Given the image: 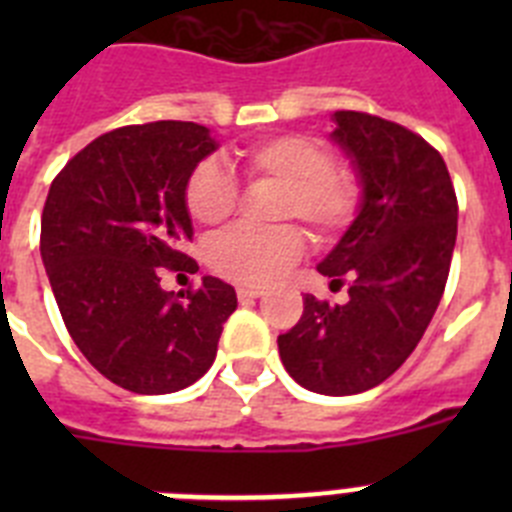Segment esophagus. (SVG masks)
Here are the masks:
<instances>
[{
  "mask_svg": "<svg viewBox=\"0 0 512 512\" xmlns=\"http://www.w3.org/2000/svg\"><path fill=\"white\" fill-rule=\"evenodd\" d=\"M238 292V300L246 302V300H256V297L264 295V289L261 287H251V284H241V287L235 289Z\"/></svg>",
  "mask_w": 512,
  "mask_h": 512,
  "instance_id": "esophagus-1",
  "label": "esophagus"
}]
</instances>
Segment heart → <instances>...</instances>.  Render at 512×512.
Listing matches in <instances>:
<instances>
[{
	"label": "heart",
	"mask_w": 512,
	"mask_h": 512,
	"mask_svg": "<svg viewBox=\"0 0 512 512\" xmlns=\"http://www.w3.org/2000/svg\"><path fill=\"white\" fill-rule=\"evenodd\" d=\"M241 169L251 179L282 184L277 220H302L315 235L341 230L354 217L359 189L346 171L333 166L328 148L307 135H274L241 153ZM238 202V187L225 166L202 161L184 184V205L197 225L228 223ZM305 251L297 228H235L220 235L207 251L212 269L233 282L269 284L279 279Z\"/></svg>",
	"instance_id": "heart-1"
}]
</instances>
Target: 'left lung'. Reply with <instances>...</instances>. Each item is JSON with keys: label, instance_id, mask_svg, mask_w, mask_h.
<instances>
[{"label": "left lung", "instance_id": "8db88e82", "mask_svg": "<svg viewBox=\"0 0 512 512\" xmlns=\"http://www.w3.org/2000/svg\"><path fill=\"white\" fill-rule=\"evenodd\" d=\"M330 120L361 200L318 271L338 287L351 279L348 302L305 295L300 323L277 343L297 384L343 397L382 384L423 338L449 279L459 207L441 153L420 135L364 112Z\"/></svg>", "mask_w": 512, "mask_h": 512}]
</instances>
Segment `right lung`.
<instances>
[{"mask_svg": "<svg viewBox=\"0 0 512 512\" xmlns=\"http://www.w3.org/2000/svg\"><path fill=\"white\" fill-rule=\"evenodd\" d=\"M217 138L197 122L158 120L99 135L53 179L40 256L61 318L99 374L135 395H169L215 361L238 307L230 284L161 289V266L194 269L184 184Z\"/></svg>", "mask_w": 512, "mask_h": 512, "instance_id": "right-lung-1", "label": "right lung"}]
</instances>
